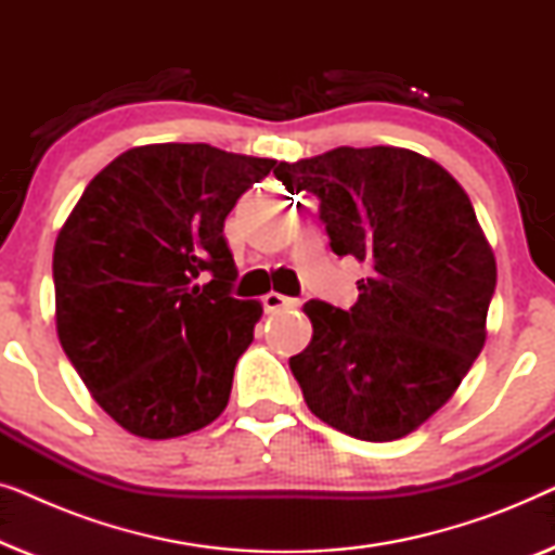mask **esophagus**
I'll return each instance as SVG.
<instances>
[{
	"mask_svg": "<svg viewBox=\"0 0 555 555\" xmlns=\"http://www.w3.org/2000/svg\"><path fill=\"white\" fill-rule=\"evenodd\" d=\"M300 302L295 298H287V295H280V293H268L262 298V308L268 310V313H275V310H283V308H298Z\"/></svg>",
	"mask_w": 555,
	"mask_h": 555,
	"instance_id": "obj_1",
	"label": "esophagus"
}]
</instances>
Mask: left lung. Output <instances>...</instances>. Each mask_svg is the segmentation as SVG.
<instances>
[{
	"label": "left lung",
	"instance_id": "1",
	"mask_svg": "<svg viewBox=\"0 0 555 555\" xmlns=\"http://www.w3.org/2000/svg\"><path fill=\"white\" fill-rule=\"evenodd\" d=\"M275 177L313 194L333 253L369 270L348 310L306 302L313 340L291 371L308 409L366 442L406 437L485 346L498 270L473 202L442 166L393 146L280 162Z\"/></svg>",
	"mask_w": 555,
	"mask_h": 555
}]
</instances>
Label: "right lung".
Listing matches in <instances>:
<instances>
[{"instance_id":"1","label":"right lung","mask_w":555,"mask_h":555,"mask_svg":"<svg viewBox=\"0 0 555 555\" xmlns=\"http://www.w3.org/2000/svg\"><path fill=\"white\" fill-rule=\"evenodd\" d=\"M272 158L154 143L105 166L52 255L60 346L135 437L171 439L224 412L262 306L237 300L224 219Z\"/></svg>"}]
</instances>
